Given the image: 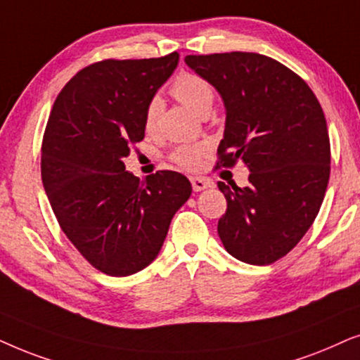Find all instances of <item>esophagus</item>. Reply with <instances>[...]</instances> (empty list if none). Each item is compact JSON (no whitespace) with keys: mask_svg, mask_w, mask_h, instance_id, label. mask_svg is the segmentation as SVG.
<instances>
[{"mask_svg":"<svg viewBox=\"0 0 360 360\" xmlns=\"http://www.w3.org/2000/svg\"><path fill=\"white\" fill-rule=\"evenodd\" d=\"M191 184H193V189L195 193H199V191L212 188L214 183L210 179H205V177H191Z\"/></svg>","mask_w":360,"mask_h":360,"instance_id":"obj_1","label":"esophagus"}]
</instances>
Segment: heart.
I'll list each match as a JSON object with an SVG mask.
<instances>
[{"label": "heart", "instance_id": "obj_1", "mask_svg": "<svg viewBox=\"0 0 360 360\" xmlns=\"http://www.w3.org/2000/svg\"><path fill=\"white\" fill-rule=\"evenodd\" d=\"M169 92L174 98L179 100L181 103L186 105L194 113H204L210 110L214 102V87L207 79L202 75L193 74V72H181L179 75L174 77L172 80ZM161 103L158 98H151L145 108L143 115V124H145L146 131H153L156 127L158 115H160ZM207 148L204 145H183L177 146L172 151L171 160L181 166L183 169H195L202 162Z\"/></svg>", "mask_w": 360, "mask_h": 360}]
</instances>
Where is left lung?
Segmentation results:
<instances>
[{"label":"left lung","instance_id":"left-lung-1","mask_svg":"<svg viewBox=\"0 0 360 360\" xmlns=\"http://www.w3.org/2000/svg\"><path fill=\"white\" fill-rule=\"evenodd\" d=\"M225 105L217 167L243 161L248 186H217L227 199L217 232L225 250L250 265H270L293 250L313 225L330 172L323 108L308 84L255 52L186 56Z\"/></svg>","mask_w":360,"mask_h":360}]
</instances>
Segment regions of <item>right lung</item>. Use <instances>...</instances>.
Masks as SVG:
<instances>
[{
  "instance_id": "obj_1",
  "label": "right lung",
  "mask_w": 360,
  "mask_h": 360,
  "mask_svg": "<svg viewBox=\"0 0 360 360\" xmlns=\"http://www.w3.org/2000/svg\"><path fill=\"white\" fill-rule=\"evenodd\" d=\"M179 54L107 59L85 67L57 95L42 138L41 176L62 232L90 265L128 276L160 253L189 179L158 171L145 179L123 158L145 138L143 115Z\"/></svg>"
}]
</instances>
